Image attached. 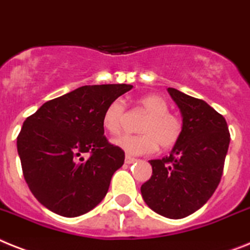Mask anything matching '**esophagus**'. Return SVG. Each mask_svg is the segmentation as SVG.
<instances>
[{
    "mask_svg": "<svg viewBox=\"0 0 250 250\" xmlns=\"http://www.w3.org/2000/svg\"><path fill=\"white\" fill-rule=\"evenodd\" d=\"M136 161L135 157L129 156V155H125V164H133Z\"/></svg>",
    "mask_w": 250,
    "mask_h": 250,
    "instance_id": "esophagus-1",
    "label": "esophagus"
}]
</instances>
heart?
Segmentation results:
<instances>
[{
  "label": "heart",
  "mask_w": 250,
  "mask_h": 250,
  "mask_svg": "<svg viewBox=\"0 0 250 250\" xmlns=\"http://www.w3.org/2000/svg\"><path fill=\"white\" fill-rule=\"evenodd\" d=\"M138 106L147 117L142 122L138 136H122L114 145L128 155H145L154 152L159 145L167 150L179 141L182 136V122L169 113L167 100L160 95L150 94L138 100ZM125 117V104L114 100L106 106L103 115L104 128L113 136L121 133Z\"/></svg>",
  "instance_id": "heart-1"
}]
</instances>
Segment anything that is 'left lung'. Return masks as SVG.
<instances>
[{"label":"left lung","instance_id":"1","mask_svg":"<svg viewBox=\"0 0 250 250\" xmlns=\"http://www.w3.org/2000/svg\"><path fill=\"white\" fill-rule=\"evenodd\" d=\"M182 115V136L169 156L150 160L152 175L141 194L152 211L167 219L192 215L220 183L230 144L225 118L206 102L167 87Z\"/></svg>","mask_w":250,"mask_h":250}]
</instances>
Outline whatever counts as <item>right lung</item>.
I'll use <instances>...</instances> for the list:
<instances>
[{
	"instance_id": "add662e5",
	"label": "right lung",
	"mask_w": 250,
	"mask_h": 250,
	"mask_svg": "<svg viewBox=\"0 0 250 250\" xmlns=\"http://www.w3.org/2000/svg\"><path fill=\"white\" fill-rule=\"evenodd\" d=\"M133 86H81L44 103L28 117L18 152L29 189L49 211L76 217L103 201L125 151L104 136L106 106ZM90 156L85 159L83 155Z\"/></svg>"
}]
</instances>
